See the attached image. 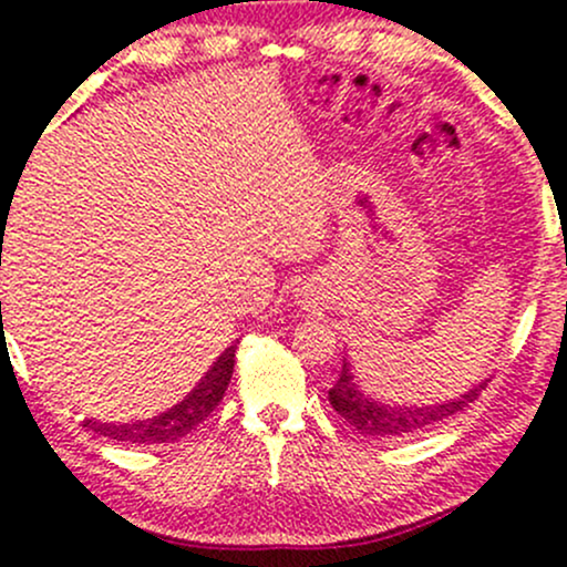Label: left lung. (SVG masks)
<instances>
[{
	"instance_id": "1",
	"label": "left lung",
	"mask_w": 567,
	"mask_h": 567,
	"mask_svg": "<svg viewBox=\"0 0 567 567\" xmlns=\"http://www.w3.org/2000/svg\"><path fill=\"white\" fill-rule=\"evenodd\" d=\"M486 383L488 380H481L478 385L464 391L462 396L440 404H385L361 389L359 380H353L350 363L344 361L337 383L329 389V402L363 437H404V434L424 432L426 426L437 424V421L464 410L470 402L478 399V393L481 389H486Z\"/></svg>"
}]
</instances>
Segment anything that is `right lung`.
Instances as JSON below:
<instances>
[{
    "instance_id": "right-lung-1",
    "label": "right lung",
    "mask_w": 567,
    "mask_h": 567,
    "mask_svg": "<svg viewBox=\"0 0 567 567\" xmlns=\"http://www.w3.org/2000/svg\"><path fill=\"white\" fill-rule=\"evenodd\" d=\"M234 363H236V348L230 344V348L212 363V369L200 378V383L195 385L182 402L165 410V413L152 415V419L146 421H135V424H103V421H86V426L94 429V432H100L103 437L116 440V443H138V445L174 443V440L193 432L198 424H204L208 415H212V410L223 402L230 378H234Z\"/></svg>"
}]
</instances>
